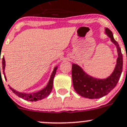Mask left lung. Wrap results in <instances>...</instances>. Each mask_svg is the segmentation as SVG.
<instances>
[{"mask_svg": "<svg viewBox=\"0 0 127 127\" xmlns=\"http://www.w3.org/2000/svg\"><path fill=\"white\" fill-rule=\"evenodd\" d=\"M106 33L116 45L118 52L117 64L112 74L105 79H97L88 75L75 64L72 66V78L74 90L79 95L90 99H98L108 94L117 85L122 72L123 56L119 43L114 39L111 30L106 28Z\"/></svg>", "mask_w": 127, "mask_h": 127, "instance_id": "left-lung-1", "label": "left lung"}]
</instances>
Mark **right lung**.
<instances>
[{
	"label": "right lung",
	"mask_w": 127,
	"mask_h": 127,
	"mask_svg": "<svg viewBox=\"0 0 127 127\" xmlns=\"http://www.w3.org/2000/svg\"><path fill=\"white\" fill-rule=\"evenodd\" d=\"M5 61L4 57L2 58V68H3V73L4 74V77L6 79L5 74ZM58 66L55 67L54 70H53V72H52V75H51L50 79L49 82H48V84H47V87L42 89V90L39 91V92H35V93H21L16 91L14 90L13 88H11L9 87L11 91L15 93V95L19 96L20 98H23V99H25V100L29 101H36L41 100V99H43V98H46L51 93L53 88V79H54L55 75L56 70H57Z\"/></svg>",
	"instance_id": "add662e5"
}]
</instances>
